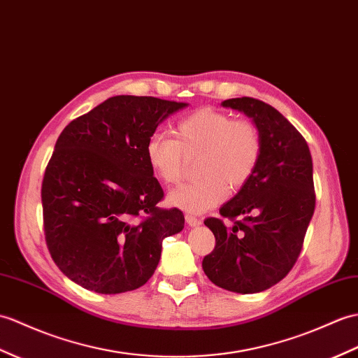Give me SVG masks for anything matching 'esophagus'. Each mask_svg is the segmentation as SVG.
<instances>
[{
  "mask_svg": "<svg viewBox=\"0 0 358 358\" xmlns=\"http://www.w3.org/2000/svg\"><path fill=\"white\" fill-rule=\"evenodd\" d=\"M186 222L189 224L190 227H198V226H201V220L196 218V217H194V215H186Z\"/></svg>",
  "mask_w": 358,
  "mask_h": 358,
  "instance_id": "1",
  "label": "esophagus"
}]
</instances>
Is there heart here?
I'll list each match as a JSON object with an SVG mask.
<instances>
[{
	"label": "heart",
	"mask_w": 358,
	"mask_h": 358,
	"mask_svg": "<svg viewBox=\"0 0 358 358\" xmlns=\"http://www.w3.org/2000/svg\"><path fill=\"white\" fill-rule=\"evenodd\" d=\"M177 140L163 134L148 138L145 155L149 168L166 185L185 176L187 157L199 154V180L168 195L171 206L189 213H203L221 204L230 190L244 187L259 164L262 138L253 123L235 120L212 108L182 117L176 127Z\"/></svg>",
	"instance_id": "obj_1"
}]
</instances>
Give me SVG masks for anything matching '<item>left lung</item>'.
<instances>
[{"instance_id": "left-lung-1", "label": "left lung", "mask_w": 358, "mask_h": 358, "mask_svg": "<svg viewBox=\"0 0 358 358\" xmlns=\"http://www.w3.org/2000/svg\"><path fill=\"white\" fill-rule=\"evenodd\" d=\"M221 105L253 120L262 155L253 177L220 209L224 218L243 221L230 229L218 218L204 221L217 245L203 270L215 285L253 294L284 279L302 250L315 206L313 159L301 132L268 103L236 97Z\"/></svg>"}]
</instances>
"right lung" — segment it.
<instances>
[{"label": "right lung", "mask_w": 358, "mask_h": 358, "mask_svg": "<svg viewBox=\"0 0 358 358\" xmlns=\"http://www.w3.org/2000/svg\"><path fill=\"white\" fill-rule=\"evenodd\" d=\"M185 106L114 96L61 132L41 198L50 255L78 285L101 294L140 288L159 265L163 239L185 227L177 207H157L163 189L145 155L157 127Z\"/></svg>", "instance_id": "obj_1"}]
</instances>
